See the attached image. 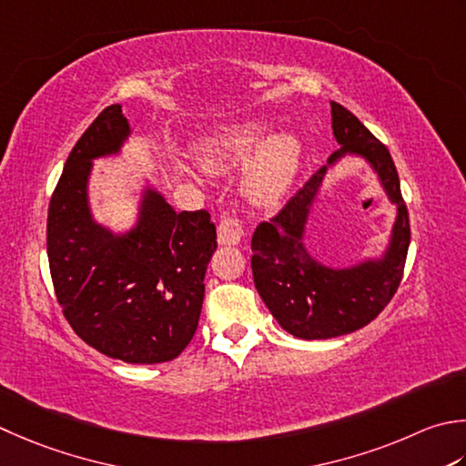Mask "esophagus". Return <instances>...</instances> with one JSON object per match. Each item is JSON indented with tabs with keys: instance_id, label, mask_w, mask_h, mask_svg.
<instances>
[{
	"instance_id": "obj_1",
	"label": "esophagus",
	"mask_w": 466,
	"mask_h": 466,
	"mask_svg": "<svg viewBox=\"0 0 466 466\" xmlns=\"http://www.w3.org/2000/svg\"><path fill=\"white\" fill-rule=\"evenodd\" d=\"M242 236H244L242 224L236 220V218H224V220L218 224V244L220 246L240 244Z\"/></svg>"
}]
</instances>
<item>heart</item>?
<instances>
[{"instance_id":"b5f03b06","label":"heart","mask_w":466,"mask_h":466,"mask_svg":"<svg viewBox=\"0 0 466 466\" xmlns=\"http://www.w3.org/2000/svg\"><path fill=\"white\" fill-rule=\"evenodd\" d=\"M268 127L252 121L204 137L198 145L196 159L208 173H224L246 162L240 189L252 206H275L295 181L303 147L295 135H267Z\"/></svg>"}]
</instances>
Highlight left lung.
I'll list each match as a JSON object with an SVG mask.
<instances>
[{"mask_svg":"<svg viewBox=\"0 0 466 466\" xmlns=\"http://www.w3.org/2000/svg\"><path fill=\"white\" fill-rule=\"evenodd\" d=\"M331 127L339 149L270 222L258 224L250 244L260 299L282 329L299 339H331L373 321L400 287L410 246L408 209L388 147L337 103H331ZM345 154L361 157L374 169L397 206V220L381 258L333 269L308 252L304 230L326 171Z\"/></svg>","mask_w":466,"mask_h":466,"instance_id":"8db88e82","label":"left lung"}]
</instances>
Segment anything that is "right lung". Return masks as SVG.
<instances>
[{"label":"right lung","instance_id":"add662e5","mask_svg":"<svg viewBox=\"0 0 466 466\" xmlns=\"http://www.w3.org/2000/svg\"><path fill=\"white\" fill-rule=\"evenodd\" d=\"M129 135L121 105H111L70 151L48 208L50 275L82 341L113 360L163 363L198 329L216 226L206 209L177 214L151 186L127 232L95 220L93 161L121 153Z\"/></svg>","mask_w":466,"mask_h":466}]
</instances>
